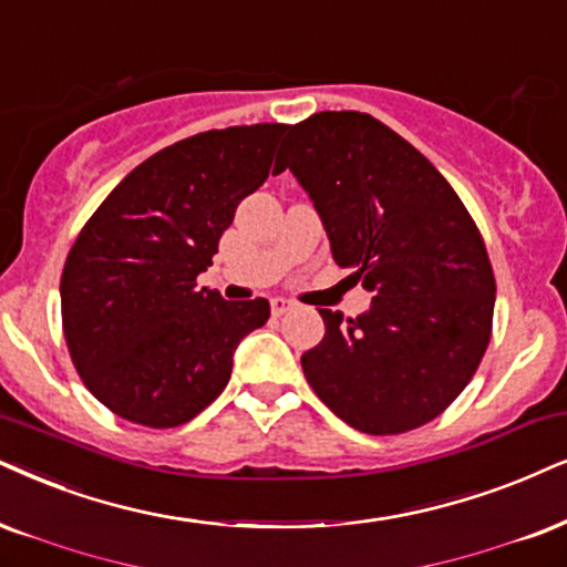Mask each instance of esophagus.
<instances>
[{
    "instance_id": "esophagus-1",
    "label": "esophagus",
    "mask_w": 567,
    "mask_h": 567,
    "mask_svg": "<svg viewBox=\"0 0 567 567\" xmlns=\"http://www.w3.org/2000/svg\"><path fill=\"white\" fill-rule=\"evenodd\" d=\"M292 308H296V303L288 298H271V313H275V317H282V313L292 311Z\"/></svg>"
}]
</instances>
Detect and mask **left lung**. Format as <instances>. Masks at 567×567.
<instances>
[{
  "mask_svg": "<svg viewBox=\"0 0 567 567\" xmlns=\"http://www.w3.org/2000/svg\"><path fill=\"white\" fill-rule=\"evenodd\" d=\"M277 172L317 206L340 267L374 292L300 358L308 384L346 424L403 434L436 419L486 353L494 271L476 221L440 169L363 112H319L288 125Z\"/></svg>",
  "mask_w": 567,
  "mask_h": 567,
  "instance_id": "left-lung-1",
  "label": "left lung"
}]
</instances>
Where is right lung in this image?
Here are the masks:
<instances>
[{"mask_svg": "<svg viewBox=\"0 0 567 567\" xmlns=\"http://www.w3.org/2000/svg\"><path fill=\"white\" fill-rule=\"evenodd\" d=\"M285 131L238 125L172 143L83 225L60 279L62 329L83 384L120 419L190 421L230 382L238 342L267 324L269 300H225L196 279L269 177Z\"/></svg>", "mask_w": 567, "mask_h": 567, "instance_id": "obj_1", "label": "right lung"}]
</instances>
